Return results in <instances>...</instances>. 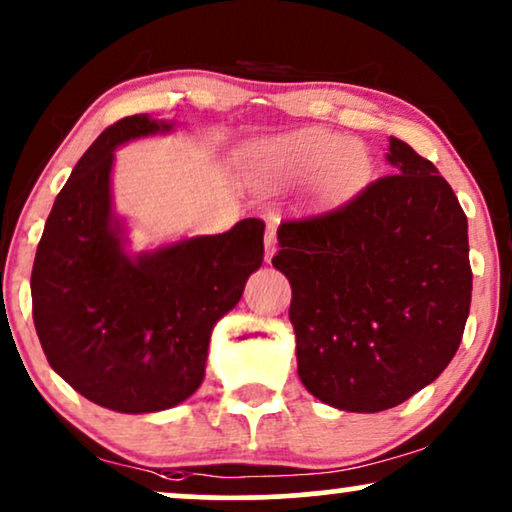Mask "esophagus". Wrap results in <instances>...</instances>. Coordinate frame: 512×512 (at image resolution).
I'll return each instance as SVG.
<instances>
[{
	"mask_svg": "<svg viewBox=\"0 0 512 512\" xmlns=\"http://www.w3.org/2000/svg\"><path fill=\"white\" fill-rule=\"evenodd\" d=\"M263 242H265V261H270L272 254H275V249H277V228L272 223H268V228H265Z\"/></svg>",
	"mask_w": 512,
	"mask_h": 512,
	"instance_id": "1",
	"label": "esophagus"
}]
</instances>
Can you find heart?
<instances>
[{"label": "heart", "mask_w": 512, "mask_h": 512, "mask_svg": "<svg viewBox=\"0 0 512 512\" xmlns=\"http://www.w3.org/2000/svg\"><path fill=\"white\" fill-rule=\"evenodd\" d=\"M258 181L282 183L313 176L317 195L343 197L360 190L371 174V157L360 143L327 129H301L270 138L251 155Z\"/></svg>", "instance_id": "1"}]
</instances>
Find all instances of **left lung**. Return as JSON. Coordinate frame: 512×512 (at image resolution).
<instances>
[{"label":"left lung","instance_id":"1","mask_svg":"<svg viewBox=\"0 0 512 512\" xmlns=\"http://www.w3.org/2000/svg\"><path fill=\"white\" fill-rule=\"evenodd\" d=\"M388 174L324 214L284 221L298 376L329 407L383 411L459 350L473 270L468 218L430 159L390 138Z\"/></svg>","mask_w":512,"mask_h":512}]
</instances>
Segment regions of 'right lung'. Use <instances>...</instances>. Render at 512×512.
Listing matches in <instances>:
<instances>
[{"label": "right lung", "mask_w": 512, "mask_h": 512, "mask_svg": "<svg viewBox=\"0 0 512 512\" xmlns=\"http://www.w3.org/2000/svg\"><path fill=\"white\" fill-rule=\"evenodd\" d=\"M171 129L148 115L108 126L58 192L32 265V320L51 369L86 400L122 414L176 407L195 393L211 329L263 263L258 218L126 254L110 195L115 148Z\"/></svg>", "instance_id": "1"}]
</instances>
